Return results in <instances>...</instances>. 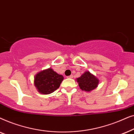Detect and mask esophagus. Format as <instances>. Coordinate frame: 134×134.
Segmentation results:
<instances>
[{
    "mask_svg": "<svg viewBox=\"0 0 134 134\" xmlns=\"http://www.w3.org/2000/svg\"><path fill=\"white\" fill-rule=\"evenodd\" d=\"M72 75H71V76H68L67 77V78H69V79H72Z\"/></svg>",
    "mask_w": 134,
    "mask_h": 134,
    "instance_id": "1",
    "label": "esophagus"
}]
</instances>
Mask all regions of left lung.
I'll return each mask as SVG.
<instances>
[{"mask_svg": "<svg viewBox=\"0 0 134 134\" xmlns=\"http://www.w3.org/2000/svg\"><path fill=\"white\" fill-rule=\"evenodd\" d=\"M76 81L78 82L80 88L87 92H90L96 88L99 82L98 79L90 71H85L81 76L76 79Z\"/></svg>", "mask_w": 134, "mask_h": 134, "instance_id": "obj_1", "label": "left lung"}]
</instances>
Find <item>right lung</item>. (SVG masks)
<instances>
[{"label":"right lung","mask_w":134,"mask_h":134,"mask_svg":"<svg viewBox=\"0 0 134 134\" xmlns=\"http://www.w3.org/2000/svg\"><path fill=\"white\" fill-rule=\"evenodd\" d=\"M63 76L48 68L38 72L34 77V85L38 92L43 94H51L59 88Z\"/></svg>","instance_id":"right-lung-1"}]
</instances>
